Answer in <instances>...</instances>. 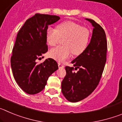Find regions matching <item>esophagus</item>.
Listing matches in <instances>:
<instances>
[{
  "mask_svg": "<svg viewBox=\"0 0 122 122\" xmlns=\"http://www.w3.org/2000/svg\"><path fill=\"white\" fill-rule=\"evenodd\" d=\"M58 66H59V68H63L64 66H63V65L61 64V63L60 62H58Z\"/></svg>",
  "mask_w": 122,
  "mask_h": 122,
  "instance_id": "1",
  "label": "esophagus"
}]
</instances>
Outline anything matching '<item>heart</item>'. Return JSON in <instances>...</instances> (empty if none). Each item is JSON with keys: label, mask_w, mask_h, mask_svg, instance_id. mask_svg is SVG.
<instances>
[{"label": "heart", "mask_w": 122, "mask_h": 122, "mask_svg": "<svg viewBox=\"0 0 122 122\" xmlns=\"http://www.w3.org/2000/svg\"><path fill=\"white\" fill-rule=\"evenodd\" d=\"M90 36V32L87 28L79 24L68 21L60 24L57 28H47L45 33L46 43L53 46L59 43L61 38H65L63 45L52 48L49 52L50 57L63 62L73 53L79 55L87 48Z\"/></svg>", "instance_id": "heart-1"}]
</instances>
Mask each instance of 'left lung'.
<instances>
[{"label": "left lung", "mask_w": 122, "mask_h": 122, "mask_svg": "<svg viewBox=\"0 0 122 122\" xmlns=\"http://www.w3.org/2000/svg\"><path fill=\"white\" fill-rule=\"evenodd\" d=\"M93 26L91 41L86 49L71 62L75 67L66 66V76L62 82V92L70 102L86 98L98 85L103 74L107 54V40L104 29L90 19ZM79 68L77 72L74 71Z\"/></svg>", "instance_id": "1"}]
</instances>
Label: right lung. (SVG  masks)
Wrapping results in <instances>:
<instances>
[{
  "label": "right lung",
  "mask_w": 122,
  "mask_h": 122,
  "mask_svg": "<svg viewBox=\"0 0 122 122\" xmlns=\"http://www.w3.org/2000/svg\"><path fill=\"white\" fill-rule=\"evenodd\" d=\"M59 19L56 15L36 13L25 22L17 34L11 66L17 84L28 94L43 90L48 77L59 68L57 63L51 58L38 64L37 60L48 50L46 29Z\"/></svg>",
  "instance_id": "right-lung-1"
}]
</instances>
